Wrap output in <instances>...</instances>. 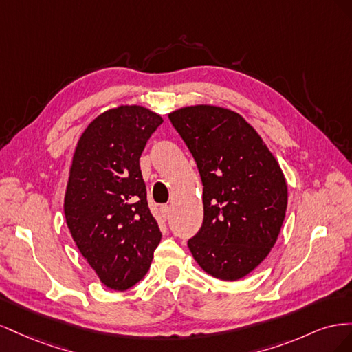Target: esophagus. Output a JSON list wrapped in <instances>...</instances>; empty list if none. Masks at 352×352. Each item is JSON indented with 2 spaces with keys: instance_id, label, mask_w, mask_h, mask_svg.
Instances as JSON below:
<instances>
[{
  "instance_id": "34e87169",
  "label": "esophagus",
  "mask_w": 352,
  "mask_h": 352,
  "mask_svg": "<svg viewBox=\"0 0 352 352\" xmlns=\"http://www.w3.org/2000/svg\"><path fill=\"white\" fill-rule=\"evenodd\" d=\"M160 211H162V216L164 219H168L170 217V212H172V208H170V206H162V208H160Z\"/></svg>"
}]
</instances>
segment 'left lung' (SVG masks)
<instances>
[{
  "instance_id": "8db88e82",
  "label": "left lung",
  "mask_w": 352,
  "mask_h": 352,
  "mask_svg": "<svg viewBox=\"0 0 352 352\" xmlns=\"http://www.w3.org/2000/svg\"><path fill=\"white\" fill-rule=\"evenodd\" d=\"M192 154L202 182L204 219L188 247L201 269L238 280L267 257L287 206L285 176L243 117L211 105L168 114Z\"/></svg>"
}]
</instances>
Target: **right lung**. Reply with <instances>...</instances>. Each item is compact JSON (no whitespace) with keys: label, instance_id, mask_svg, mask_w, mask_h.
<instances>
[{"label":"right lung","instance_id":"obj_1","mask_svg":"<svg viewBox=\"0 0 352 352\" xmlns=\"http://www.w3.org/2000/svg\"><path fill=\"white\" fill-rule=\"evenodd\" d=\"M162 123L140 105L105 111L87 127L73 155L65 198L67 228L101 282L114 291L144 278L162 241L140 167Z\"/></svg>","mask_w":352,"mask_h":352}]
</instances>
